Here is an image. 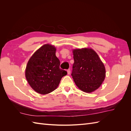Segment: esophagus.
Masks as SVG:
<instances>
[{"instance_id":"1","label":"esophagus","mask_w":131,"mask_h":131,"mask_svg":"<svg viewBox=\"0 0 131 131\" xmlns=\"http://www.w3.org/2000/svg\"><path fill=\"white\" fill-rule=\"evenodd\" d=\"M67 73H68V75H69L70 74V69L67 70Z\"/></svg>"}]
</instances>
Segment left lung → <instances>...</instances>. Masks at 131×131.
Masks as SVG:
<instances>
[{
	"label": "left lung",
	"instance_id": "left-lung-1",
	"mask_svg": "<svg viewBox=\"0 0 131 131\" xmlns=\"http://www.w3.org/2000/svg\"><path fill=\"white\" fill-rule=\"evenodd\" d=\"M74 63L72 76L75 84L85 92L100 87L105 77V69L97 53L91 49L73 50Z\"/></svg>",
	"mask_w": 131,
	"mask_h": 131
}]
</instances>
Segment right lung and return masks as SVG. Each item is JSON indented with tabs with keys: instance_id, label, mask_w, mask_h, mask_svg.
<instances>
[{
	"instance_id": "1",
	"label": "right lung",
	"mask_w": 131,
	"mask_h": 131,
	"mask_svg": "<svg viewBox=\"0 0 131 131\" xmlns=\"http://www.w3.org/2000/svg\"><path fill=\"white\" fill-rule=\"evenodd\" d=\"M56 49L52 45L41 46L30 57L26 69L28 82L37 92L46 94L56 89L63 77L67 74L59 68Z\"/></svg>"
}]
</instances>
